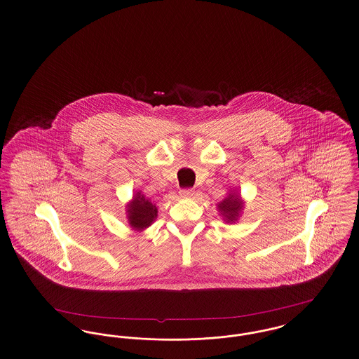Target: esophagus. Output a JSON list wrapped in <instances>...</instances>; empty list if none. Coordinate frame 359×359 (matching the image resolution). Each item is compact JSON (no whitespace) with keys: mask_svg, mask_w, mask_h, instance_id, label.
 <instances>
[{"mask_svg":"<svg viewBox=\"0 0 359 359\" xmlns=\"http://www.w3.org/2000/svg\"><path fill=\"white\" fill-rule=\"evenodd\" d=\"M194 195H195L194 189H189V188H187V189H182V191H180V196H182V198H184V199H191Z\"/></svg>","mask_w":359,"mask_h":359,"instance_id":"34e87169","label":"esophagus"}]
</instances>
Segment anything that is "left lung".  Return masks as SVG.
I'll return each mask as SVG.
<instances>
[{"label":"left lung","mask_w":359,"mask_h":359,"mask_svg":"<svg viewBox=\"0 0 359 359\" xmlns=\"http://www.w3.org/2000/svg\"><path fill=\"white\" fill-rule=\"evenodd\" d=\"M243 210L244 201L236 189H231L229 195L220 203H217L219 215L223 217L226 223H230V224L239 220Z\"/></svg>","instance_id":"8db88e82"}]
</instances>
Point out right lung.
Returning <instances> with one entry per match:
<instances>
[{"mask_svg": "<svg viewBox=\"0 0 359 359\" xmlns=\"http://www.w3.org/2000/svg\"><path fill=\"white\" fill-rule=\"evenodd\" d=\"M126 208L129 226L139 232L148 229L158 217V207L145 198L142 191L133 194Z\"/></svg>", "mask_w": 359, "mask_h": 359, "instance_id": "1", "label": "right lung"}]
</instances>
